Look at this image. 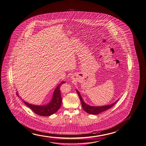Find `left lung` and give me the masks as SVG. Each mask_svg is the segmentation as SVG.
Instances as JSON below:
<instances>
[{
	"mask_svg": "<svg viewBox=\"0 0 146 146\" xmlns=\"http://www.w3.org/2000/svg\"><path fill=\"white\" fill-rule=\"evenodd\" d=\"M77 90V93L78 94V95L79 96L80 99V101L82 104V106L83 109L86 111L88 113L90 114H92V115H96V114H99L102 111H105L108 109L111 108V107L114 106L115 104L116 103L118 100H117L116 102H115L111 104L110 105H108V106H90L89 105H88L87 104H85V102L83 101L82 98L81 97V96L79 92Z\"/></svg>",
	"mask_w": 146,
	"mask_h": 146,
	"instance_id": "left-lung-1",
	"label": "left lung"
}]
</instances>
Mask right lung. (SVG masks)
<instances>
[{"label": "right lung", "mask_w": 146, "mask_h": 146, "mask_svg": "<svg viewBox=\"0 0 146 146\" xmlns=\"http://www.w3.org/2000/svg\"><path fill=\"white\" fill-rule=\"evenodd\" d=\"M64 83L65 82L63 81L56 87L53 93V97L52 98L51 101L48 104L43 106H39L31 104L25 101H24V104L27 106H28L30 109H31L32 111L35 112V114L40 116H49L54 114L58 111L61 107L62 97L60 88L61 85Z\"/></svg>", "instance_id": "obj_1"}]
</instances>
